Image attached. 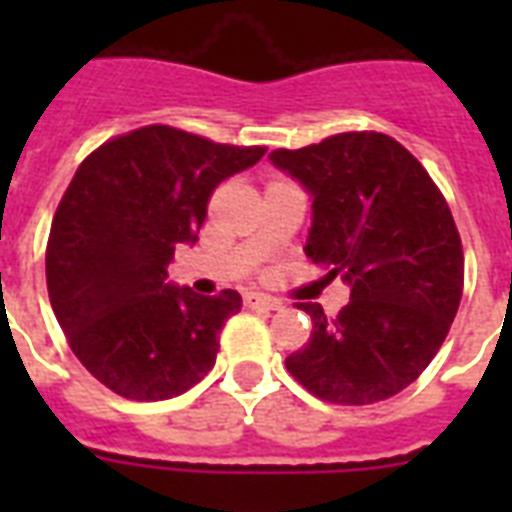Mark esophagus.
I'll list each match as a JSON object with an SVG mask.
<instances>
[{
  "label": "esophagus",
  "instance_id": "34e87169",
  "mask_svg": "<svg viewBox=\"0 0 512 512\" xmlns=\"http://www.w3.org/2000/svg\"><path fill=\"white\" fill-rule=\"evenodd\" d=\"M241 303H244V308H252V311H279L281 305H284L281 300L263 295V292H244Z\"/></svg>",
  "mask_w": 512,
  "mask_h": 512
}]
</instances>
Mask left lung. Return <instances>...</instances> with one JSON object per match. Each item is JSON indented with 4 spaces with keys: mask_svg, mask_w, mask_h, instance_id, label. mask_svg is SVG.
I'll return each mask as SVG.
<instances>
[{
    "mask_svg": "<svg viewBox=\"0 0 512 512\" xmlns=\"http://www.w3.org/2000/svg\"><path fill=\"white\" fill-rule=\"evenodd\" d=\"M271 162L313 196L305 255L350 284V303L313 321L287 369L308 393L377 404L412 385L444 345L462 300L465 255L452 209L428 170L382 132H340L276 148Z\"/></svg>",
    "mask_w": 512,
    "mask_h": 512,
    "instance_id": "1",
    "label": "left lung"
}]
</instances>
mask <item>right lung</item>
<instances>
[{
    "label": "right lung",
    "mask_w": 512,
    "mask_h": 512,
    "mask_svg": "<svg viewBox=\"0 0 512 512\" xmlns=\"http://www.w3.org/2000/svg\"><path fill=\"white\" fill-rule=\"evenodd\" d=\"M263 154L148 124L79 164L52 217L47 292L74 356L116 396L164 401L215 366L239 292L170 287L167 265L199 239L217 185Z\"/></svg>",
    "instance_id": "obj_1"
}]
</instances>
